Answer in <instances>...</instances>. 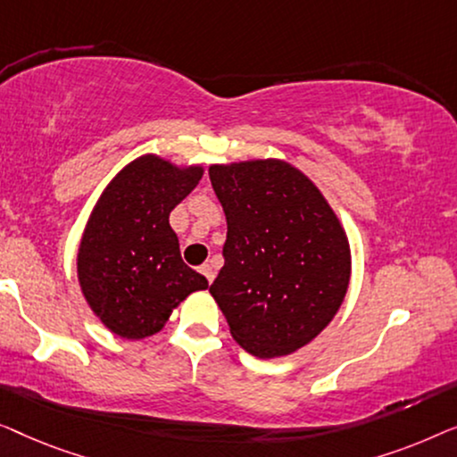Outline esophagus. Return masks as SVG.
Returning <instances> with one entry per match:
<instances>
[{"instance_id": "1", "label": "esophagus", "mask_w": 457, "mask_h": 457, "mask_svg": "<svg viewBox=\"0 0 457 457\" xmlns=\"http://www.w3.org/2000/svg\"><path fill=\"white\" fill-rule=\"evenodd\" d=\"M201 273L204 275V278H207L209 284L215 279V269H213V265H211V262H204V265L201 267Z\"/></svg>"}]
</instances>
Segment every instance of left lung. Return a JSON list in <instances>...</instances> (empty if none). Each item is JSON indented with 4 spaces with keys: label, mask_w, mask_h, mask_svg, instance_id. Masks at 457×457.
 I'll return each mask as SVG.
<instances>
[{
    "label": "left lung",
    "mask_w": 457,
    "mask_h": 457,
    "mask_svg": "<svg viewBox=\"0 0 457 457\" xmlns=\"http://www.w3.org/2000/svg\"><path fill=\"white\" fill-rule=\"evenodd\" d=\"M209 178L228 220L226 265L209 292L248 354H292L345 298V229L312 179L281 159L211 165Z\"/></svg>",
    "instance_id": "obj_1"
}]
</instances>
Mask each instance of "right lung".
<instances>
[{
    "label": "right lung",
    "instance_id": "add662e5",
    "mask_svg": "<svg viewBox=\"0 0 457 457\" xmlns=\"http://www.w3.org/2000/svg\"><path fill=\"white\" fill-rule=\"evenodd\" d=\"M203 171V165L179 167L149 153L128 163L95 204L76 269L87 304L115 336H155L179 302L209 287L182 261L170 226V213Z\"/></svg>",
    "mask_w": 457,
    "mask_h": 457
}]
</instances>
